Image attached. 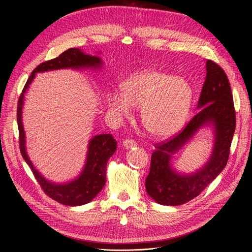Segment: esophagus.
<instances>
[{"label": "esophagus", "mask_w": 252, "mask_h": 252, "mask_svg": "<svg viewBox=\"0 0 252 252\" xmlns=\"http://www.w3.org/2000/svg\"><path fill=\"white\" fill-rule=\"evenodd\" d=\"M123 145L126 149H133L134 147L137 146V143H136V141L131 140V139H126L123 142Z\"/></svg>", "instance_id": "esophagus-1"}]
</instances>
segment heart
<instances>
[{
    "instance_id": "b5f03b06",
    "label": "heart",
    "mask_w": 252,
    "mask_h": 252,
    "mask_svg": "<svg viewBox=\"0 0 252 252\" xmlns=\"http://www.w3.org/2000/svg\"><path fill=\"white\" fill-rule=\"evenodd\" d=\"M122 93L108 92L106 104L112 115L127 117L131 107L140 108L143 127L154 138L176 134L188 117L192 90L183 77L156 69H144L126 77Z\"/></svg>"
}]
</instances>
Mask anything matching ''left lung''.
I'll list each match as a JSON object with an SVG mask.
<instances>
[{"mask_svg":"<svg viewBox=\"0 0 252 252\" xmlns=\"http://www.w3.org/2000/svg\"><path fill=\"white\" fill-rule=\"evenodd\" d=\"M206 76L198 100L199 110L181 134L157 145L151 156L146 191L161 205H182L199 195L226 166L236 127V115L229 79L220 66L206 61ZM207 127L214 136L209 159L192 173L177 171L174 155L200 129Z\"/></svg>","mask_w":252,"mask_h":252,"instance_id":"8db88e82","label":"left lung"}]
</instances>
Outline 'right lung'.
Masks as SVG:
<instances>
[{
	"label": "right lung",
	"instance_id": "1",
	"mask_svg": "<svg viewBox=\"0 0 252 252\" xmlns=\"http://www.w3.org/2000/svg\"><path fill=\"white\" fill-rule=\"evenodd\" d=\"M101 52H98L97 55H90L81 49L71 48L63 52L57 58L39 64L29 77L18 101L17 124L21 155L32 170L45 193L63 205H84L91 202L99 194L106 183L108 159L116 151V140L111 134H101L92 137L88 144L86 162L78 176L64 183H56L46 179L33 165L26 150V136L22 123L25 94L35 78L36 73L39 72L59 69L101 70L103 68V61L99 56Z\"/></svg>",
	"mask_w": 252,
	"mask_h": 252
}]
</instances>
